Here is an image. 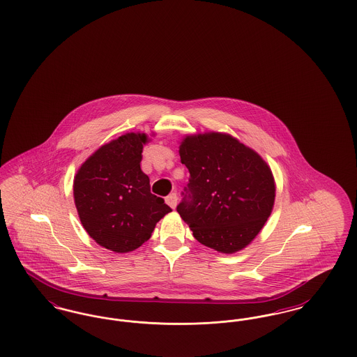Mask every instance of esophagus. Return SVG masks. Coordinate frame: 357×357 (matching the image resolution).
Here are the masks:
<instances>
[{"instance_id": "34e87169", "label": "esophagus", "mask_w": 357, "mask_h": 357, "mask_svg": "<svg viewBox=\"0 0 357 357\" xmlns=\"http://www.w3.org/2000/svg\"><path fill=\"white\" fill-rule=\"evenodd\" d=\"M166 204H169L171 208H175V206L178 204V195L172 192L169 197H166Z\"/></svg>"}]
</instances>
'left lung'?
Masks as SVG:
<instances>
[{
  "instance_id": "left-lung-1",
  "label": "left lung",
  "mask_w": 357,
  "mask_h": 357,
  "mask_svg": "<svg viewBox=\"0 0 357 357\" xmlns=\"http://www.w3.org/2000/svg\"><path fill=\"white\" fill-rule=\"evenodd\" d=\"M190 179L176 211L204 246L236 253L261 231L274 204L275 185L266 162L233 136H186L179 147Z\"/></svg>"
}]
</instances>
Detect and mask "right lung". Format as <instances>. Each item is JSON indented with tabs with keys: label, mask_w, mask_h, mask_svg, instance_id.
I'll return each instance as SVG.
<instances>
[{
	"label": "right lung",
	"mask_w": 357,
	"mask_h": 357,
	"mask_svg": "<svg viewBox=\"0 0 357 357\" xmlns=\"http://www.w3.org/2000/svg\"><path fill=\"white\" fill-rule=\"evenodd\" d=\"M146 134L130 132L102 146L77 171L75 204L89 237L115 253L142 246L171 208L151 194L140 169Z\"/></svg>",
	"instance_id": "add662e5"
}]
</instances>
